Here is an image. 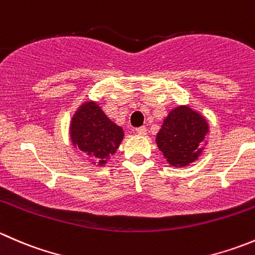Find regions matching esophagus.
Segmentation results:
<instances>
[{
	"mask_svg": "<svg viewBox=\"0 0 255 255\" xmlns=\"http://www.w3.org/2000/svg\"><path fill=\"white\" fill-rule=\"evenodd\" d=\"M134 132L137 133V134H139V135H144L146 133V128L144 127V126H142V127H137L134 129Z\"/></svg>",
	"mask_w": 255,
	"mask_h": 255,
	"instance_id": "obj_1",
	"label": "esophagus"
}]
</instances>
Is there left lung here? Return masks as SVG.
Returning a JSON list of instances; mask_svg holds the SVG:
<instances>
[{"instance_id": "obj_1", "label": "left lung", "mask_w": 255, "mask_h": 255, "mask_svg": "<svg viewBox=\"0 0 255 255\" xmlns=\"http://www.w3.org/2000/svg\"><path fill=\"white\" fill-rule=\"evenodd\" d=\"M208 130L206 120L189 107H177L164 120L156 144L170 165L185 166L201 153L199 144Z\"/></svg>"}]
</instances>
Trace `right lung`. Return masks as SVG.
Here are the masks:
<instances>
[{
  "label": "right lung",
  "mask_w": 255,
  "mask_h": 255,
  "mask_svg": "<svg viewBox=\"0 0 255 255\" xmlns=\"http://www.w3.org/2000/svg\"><path fill=\"white\" fill-rule=\"evenodd\" d=\"M70 130L74 145L100 165L115 154L123 138L122 128L110 121L95 102L82 105L74 116Z\"/></svg>",
  "instance_id": "add662e5"
}]
</instances>
